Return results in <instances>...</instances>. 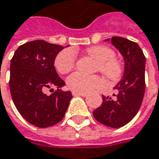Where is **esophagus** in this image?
Returning <instances> with one entry per match:
<instances>
[{"instance_id":"34e87169","label":"esophagus","mask_w":159,"mask_h":159,"mask_svg":"<svg viewBox=\"0 0 159 159\" xmlns=\"http://www.w3.org/2000/svg\"><path fill=\"white\" fill-rule=\"evenodd\" d=\"M73 95H74V96H83V97H85V96L87 95V93H81L73 92Z\"/></svg>"}]
</instances>
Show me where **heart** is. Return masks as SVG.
<instances>
[{"label":"heart","mask_w":159,"mask_h":159,"mask_svg":"<svg viewBox=\"0 0 159 159\" xmlns=\"http://www.w3.org/2000/svg\"><path fill=\"white\" fill-rule=\"evenodd\" d=\"M89 55L100 62L99 68L103 74L111 78H116L121 73V66L119 61L114 57V53L106 47H93L88 50ZM75 63V56L72 49L61 51L55 59V67L60 74L70 72ZM68 87L76 93H87L94 89L101 88L104 85V82L98 75H86L82 73H74L67 78Z\"/></svg>","instance_id":"1"}]
</instances>
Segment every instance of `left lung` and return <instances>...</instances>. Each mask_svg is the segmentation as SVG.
Listing matches in <instances>:
<instances>
[{
  "label": "left lung",
  "mask_w": 159,
  "mask_h": 159,
  "mask_svg": "<svg viewBox=\"0 0 159 159\" xmlns=\"http://www.w3.org/2000/svg\"><path fill=\"white\" fill-rule=\"evenodd\" d=\"M111 41L124 60V72L120 81L113 87L114 97L102 96V103L93 111L100 123L110 128H120L138 113L145 93L146 57L137 43L124 38L112 37Z\"/></svg>",
  "instance_id": "8db88e82"
}]
</instances>
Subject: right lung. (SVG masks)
<instances>
[{
	"mask_svg": "<svg viewBox=\"0 0 159 159\" xmlns=\"http://www.w3.org/2000/svg\"><path fill=\"white\" fill-rule=\"evenodd\" d=\"M63 48L44 40H34L20 46L11 60V98L20 115L34 126L47 128L58 123L73 97L70 91L60 89L66 83L54 66ZM53 86L57 91L48 96L45 90Z\"/></svg>",
	"mask_w": 159,
	"mask_h": 159,
	"instance_id": "1",
	"label": "right lung"
}]
</instances>
